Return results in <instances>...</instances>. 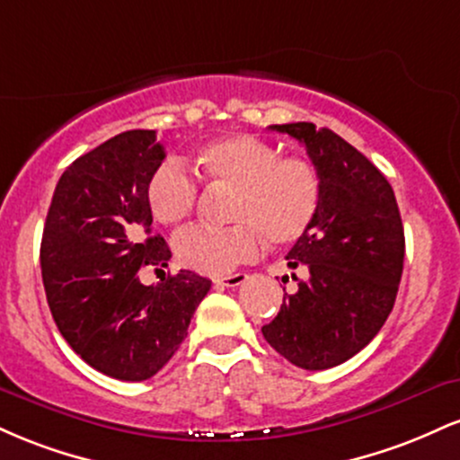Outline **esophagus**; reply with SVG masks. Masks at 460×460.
I'll return each instance as SVG.
<instances>
[{"label": "esophagus", "mask_w": 460, "mask_h": 460, "mask_svg": "<svg viewBox=\"0 0 460 460\" xmlns=\"http://www.w3.org/2000/svg\"><path fill=\"white\" fill-rule=\"evenodd\" d=\"M244 281H246V274L235 272V274H229V277L216 279V285H223V288H237V285H242Z\"/></svg>", "instance_id": "1"}]
</instances>
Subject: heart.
Returning <instances> with one entry per match:
<instances>
[{
    "instance_id": "1",
    "label": "heart",
    "mask_w": 460,
    "mask_h": 460,
    "mask_svg": "<svg viewBox=\"0 0 460 460\" xmlns=\"http://www.w3.org/2000/svg\"><path fill=\"white\" fill-rule=\"evenodd\" d=\"M208 186L231 190L229 226H194L175 240L181 266L203 274H225L251 260L261 237L272 246L292 244L307 234L320 205V177L300 155H279L270 142L252 134L205 142L194 155ZM199 183L181 164H157L146 181V205L162 225H179L194 212Z\"/></svg>"
}]
</instances>
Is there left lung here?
Segmentation results:
<instances>
[{
	"label": "left lung",
	"instance_id": "1",
	"mask_svg": "<svg viewBox=\"0 0 460 460\" xmlns=\"http://www.w3.org/2000/svg\"><path fill=\"white\" fill-rule=\"evenodd\" d=\"M303 142L320 177L314 223L288 266L307 268L296 294L261 329L279 355L303 369L355 357L392 314L404 263V229L394 190L363 153L314 123L272 125Z\"/></svg>",
	"mask_w": 460,
	"mask_h": 460
}]
</instances>
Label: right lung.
<instances>
[{"label":"right lung","mask_w":460,"mask_h":460,"mask_svg":"<svg viewBox=\"0 0 460 460\" xmlns=\"http://www.w3.org/2000/svg\"><path fill=\"white\" fill-rule=\"evenodd\" d=\"M166 153L153 129H131L77 157L47 212L40 268L62 337L88 366L119 381H146L186 340L212 281L192 270L142 285L138 270L168 266L153 234L146 181Z\"/></svg>","instance_id":"add662e5"}]
</instances>
